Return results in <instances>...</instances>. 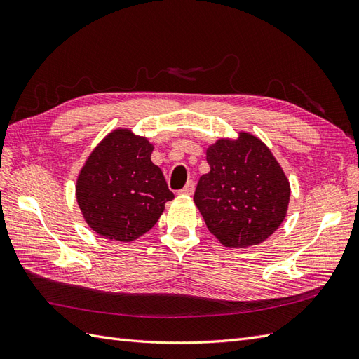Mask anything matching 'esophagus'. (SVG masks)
Masks as SVG:
<instances>
[{
  "instance_id": "34e87169",
  "label": "esophagus",
  "mask_w": 359,
  "mask_h": 359,
  "mask_svg": "<svg viewBox=\"0 0 359 359\" xmlns=\"http://www.w3.org/2000/svg\"><path fill=\"white\" fill-rule=\"evenodd\" d=\"M194 191V182L193 181H189L186 186H184L181 190H180V194H187V196H190V194H193Z\"/></svg>"
}]
</instances>
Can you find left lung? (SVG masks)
<instances>
[{"mask_svg":"<svg viewBox=\"0 0 359 359\" xmlns=\"http://www.w3.org/2000/svg\"><path fill=\"white\" fill-rule=\"evenodd\" d=\"M210 172L199 178L194 203L208 231L226 247H248L273 235L289 205L290 187L266 145L248 133L206 149Z\"/></svg>","mask_w":359,"mask_h":359,"instance_id":"1","label":"left lung"}]
</instances>
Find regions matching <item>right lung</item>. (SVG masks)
I'll list each match as a JSON object with an SVG mask.
<instances>
[{"label":"right lung","mask_w":359,"mask_h":359,"mask_svg":"<svg viewBox=\"0 0 359 359\" xmlns=\"http://www.w3.org/2000/svg\"><path fill=\"white\" fill-rule=\"evenodd\" d=\"M151 153L148 139L130 130H115L93 151L79 173L76 198L94 232L128 243L158 222L173 193Z\"/></svg>","instance_id":"add662e5"}]
</instances>
